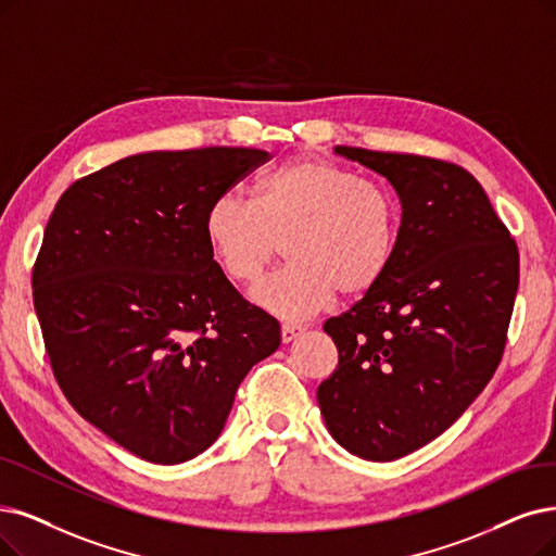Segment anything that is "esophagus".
<instances>
[{"instance_id":"1","label":"esophagus","mask_w":556,"mask_h":556,"mask_svg":"<svg viewBox=\"0 0 556 556\" xmlns=\"http://www.w3.org/2000/svg\"><path fill=\"white\" fill-rule=\"evenodd\" d=\"M305 332V328H301V326H290V324H285L282 326V330H280V338H282V344H290V342H294L296 338H301Z\"/></svg>"}]
</instances>
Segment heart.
<instances>
[{
	"label": "heart",
	"instance_id": "1",
	"mask_svg": "<svg viewBox=\"0 0 556 556\" xmlns=\"http://www.w3.org/2000/svg\"><path fill=\"white\" fill-rule=\"evenodd\" d=\"M399 224L388 187L319 157H299L264 173L253 201L218 195L205 216V237L218 269L237 285H253L282 243L290 264L262 280L251 301L285 321H303L338 290L361 296L383 280Z\"/></svg>",
	"mask_w": 556,
	"mask_h": 556
}]
</instances>
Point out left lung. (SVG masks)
Masks as SVG:
<instances>
[{
  "label": "left lung",
  "instance_id": "left-lung-1",
  "mask_svg": "<svg viewBox=\"0 0 556 556\" xmlns=\"http://www.w3.org/2000/svg\"><path fill=\"white\" fill-rule=\"evenodd\" d=\"M402 203L383 280L324 330L340 353L317 402L365 460L402 458L447 431L493 379L520 278L516 241L475 177L419 154L338 146Z\"/></svg>",
  "mask_w": 556,
  "mask_h": 556
}]
</instances>
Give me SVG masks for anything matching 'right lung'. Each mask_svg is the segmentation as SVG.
Wrapping results in <instances>:
<instances>
[{"label": "right lung", "instance_id": "add662e5", "mask_svg": "<svg viewBox=\"0 0 556 556\" xmlns=\"http://www.w3.org/2000/svg\"><path fill=\"white\" fill-rule=\"evenodd\" d=\"M269 160L255 148L131 154L63 191L34 307L73 408L135 456L175 465L220 435L280 326L218 269L205 216Z\"/></svg>", "mask_w": 556, "mask_h": 556}]
</instances>
